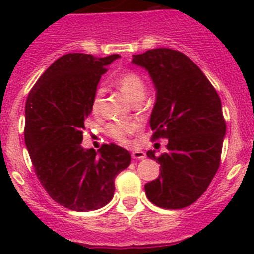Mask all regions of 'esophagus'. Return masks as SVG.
Listing matches in <instances>:
<instances>
[{
	"label": "esophagus",
	"instance_id": "esophagus-1",
	"mask_svg": "<svg viewBox=\"0 0 254 254\" xmlns=\"http://www.w3.org/2000/svg\"><path fill=\"white\" fill-rule=\"evenodd\" d=\"M132 158L136 159V160H141V159L146 158V154L142 150H134V151H132Z\"/></svg>",
	"mask_w": 254,
	"mask_h": 254
}]
</instances>
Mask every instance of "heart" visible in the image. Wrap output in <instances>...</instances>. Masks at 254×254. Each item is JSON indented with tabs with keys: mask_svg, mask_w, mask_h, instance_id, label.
<instances>
[{
	"mask_svg": "<svg viewBox=\"0 0 254 254\" xmlns=\"http://www.w3.org/2000/svg\"><path fill=\"white\" fill-rule=\"evenodd\" d=\"M116 85L132 102L142 99L143 95H145V80L136 71H126V72L121 73L117 77ZM102 96L103 90L102 89H98L93 98V104H91V109H93L94 113L99 112ZM140 127L141 126L138 122L127 121V122H117L113 123V125H109L107 131L108 134L111 137H113L116 141H118V142L128 143L132 134L136 133L140 129Z\"/></svg>",
	"mask_w": 254,
	"mask_h": 254,
	"instance_id": "obj_1",
	"label": "heart"
}]
</instances>
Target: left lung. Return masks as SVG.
<instances>
[{
  "label": "left lung",
  "mask_w": 254,
  "mask_h": 254,
  "mask_svg": "<svg viewBox=\"0 0 254 254\" xmlns=\"http://www.w3.org/2000/svg\"><path fill=\"white\" fill-rule=\"evenodd\" d=\"M132 64L149 72L156 90L150 117L152 137L168 138V151L146 155L160 174L145 185L150 202L178 210L196 202L220 165L226 123L221 100L205 73L187 56L169 48L133 55Z\"/></svg>",
  "instance_id": "8db88e82"
}]
</instances>
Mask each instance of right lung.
Instances as JSON below:
<instances>
[{"mask_svg":"<svg viewBox=\"0 0 254 254\" xmlns=\"http://www.w3.org/2000/svg\"><path fill=\"white\" fill-rule=\"evenodd\" d=\"M120 57L62 56L26 99L24 137L35 174L51 198L69 210L93 211L111 202L114 179L131 164V154L114 143L98 152L81 146L96 87Z\"/></svg>","mask_w":254,"mask_h":254,"instance_id":"1","label":"right lung"}]
</instances>
